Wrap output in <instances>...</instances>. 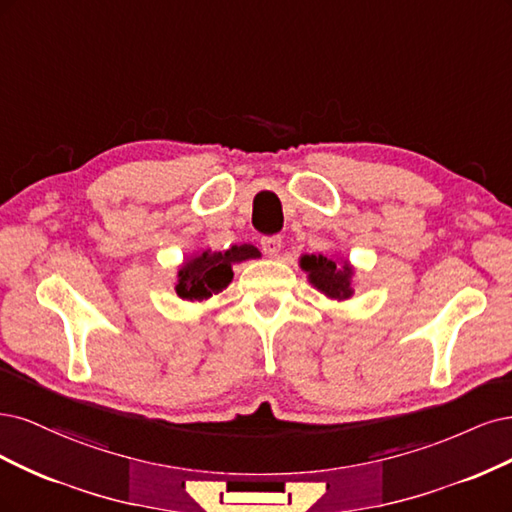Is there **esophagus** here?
<instances>
[{"label":"esophagus","instance_id":"obj_1","mask_svg":"<svg viewBox=\"0 0 512 512\" xmlns=\"http://www.w3.org/2000/svg\"><path fill=\"white\" fill-rule=\"evenodd\" d=\"M280 246H283L280 236H263L261 238V251L268 257H276L280 253Z\"/></svg>","mask_w":512,"mask_h":512}]
</instances>
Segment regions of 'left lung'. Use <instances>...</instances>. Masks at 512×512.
Masks as SVG:
<instances>
[{
  "label": "left lung",
  "mask_w": 512,
  "mask_h": 512,
  "mask_svg": "<svg viewBox=\"0 0 512 512\" xmlns=\"http://www.w3.org/2000/svg\"><path fill=\"white\" fill-rule=\"evenodd\" d=\"M300 266L308 272L310 283L315 285L323 295L332 300H349L353 295L351 276L353 268L349 261H336L332 257L323 255H304L300 259Z\"/></svg>",
  "instance_id": "left-lung-1"
}]
</instances>
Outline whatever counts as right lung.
<instances>
[{"label": "right lung", "mask_w": 512, "mask_h": 512, "mask_svg": "<svg viewBox=\"0 0 512 512\" xmlns=\"http://www.w3.org/2000/svg\"><path fill=\"white\" fill-rule=\"evenodd\" d=\"M255 257H259V251L253 244L232 246V249L225 253L204 251L202 255H195L189 261H185L183 268L178 270L176 293L189 302L208 300L214 293L223 291L232 283L234 263Z\"/></svg>", "instance_id": "right-lung-1"}]
</instances>
